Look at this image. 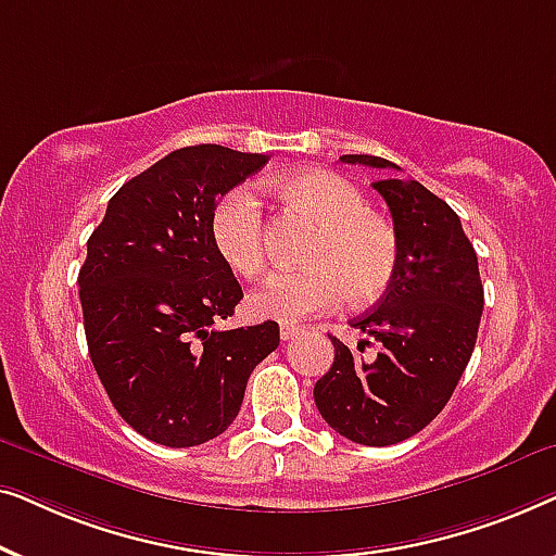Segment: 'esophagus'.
Returning a JSON list of instances; mask_svg holds the SVG:
<instances>
[{
  "instance_id": "1",
  "label": "esophagus",
  "mask_w": 556,
  "mask_h": 556,
  "mask_svg": "<svg viewBox=\"0 0 556 556\" xmlns=\"http://www.w3.org/2000/svg\"><path fill=\"white\" fill-rule=\"evenodd\" d=\"M299 326H288V324H283V326H280V339H283V341H291L293 337H299Z\"/></svg>"
}]
</instances>
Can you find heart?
I'll list each match as a JSON object with an SVG mask.
<instances>
[{
    "mask_svg": "<svg viewBox=\"0 0 556 556\" xmlns=\"http://www.w3.org/2000/svg\"><path fill=\"white\" fill-rule=\"evenodd\" d=\"M293 207L306 212L318 235L306 253V270L276 273L248 295L255 318L301 324L337 308L344 299L367 306L387 291L397 268V232L392 223L367 210V200L339 174L308 169L276 181ZM210 238L227 268L253 278L265 265L263 204L250 187L219 197L210 217Z\"/></svg>",
    "mask_w": 556,
    "mask_h": 556,
    "instance_id": "obj_1",
    "label": "heart"
}]
</instances>
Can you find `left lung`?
Instances as JSON below:
<instances>
[{"label": "left lung", "instance_id": "obj_1", "mask_svg": "<svg viewBox=\"0 0 556 556\" xmlns=\"http://www.w3.org/2000/svg\"><path fill=\"white\" fill-rule=\"evenodd\" d=\"M344 164L397 169L382 156L346 154ZM397 232V268L379 303L352 321L377 341L375 356L331 337L333 364L314 387L318 413L362 445H394L447 405L473 354L483 314L478 257L460 217L415 179H379Z\"/></svg>", "mask_w": 556, "mask_h": 556}]
</instances>
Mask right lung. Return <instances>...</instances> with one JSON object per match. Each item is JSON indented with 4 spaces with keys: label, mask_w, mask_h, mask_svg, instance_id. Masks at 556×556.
Returning <instances> with one entry per match:
<instances>
[{
    "label": "right lung",
    "mask_w": 556,
    "mask_h": 556,
    "mask_svg": "<svg viewBox=\"0 0 556 556\" xmlns=\"http://www.w3.org/2000/svg\"><path fill=\"white\" fill-rule=\"evenodd\" d=\"M268 162L217 143L185 147L128 179L88 238L78 286L90 362L143 438L192 447L240 413L276 321L217 331L242 288L210 238L219 197Z\"/></svg>",
    "instance_id": "1"
}]
</instances>
